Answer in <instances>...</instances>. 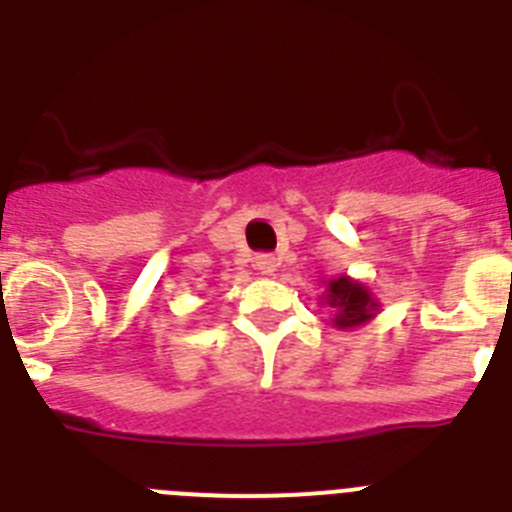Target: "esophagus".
Instances as JSON below:
<instances>
[{"mask_svg":"<svg viewBox=\"0 0 512 512\" xmlns=\"http://www.w3.org/2000/svg\"><path fill=\"white\" fill-rule=\"evenodd\" d=\"M277 266H279V259L274 256V253H259V256H256V269H259L261 274H271Z\"/></svg>","mask_w":512,"mask_h":512,"instance_id":"obj_1","label":"esophagus"}]
</instances>
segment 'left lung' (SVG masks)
Listing matches in <instances>:
<instances>
[{"mask_svg":"<svg viewBox=\"0 0 512 512\" xmlns=\"http://www.w3.org/2000/svg\"><path fill=\"white\" fill-rule=\"evenodd\" d=\"M328 292V305L338 307L336 325H341V328H354V325L366 323L374 315L372 310L377 307V302L369 297V292L361 284L338 277L328 284Z\"/></svg>","mask_w":512,"mask_h":512,"instance_id":"left-lung-1","label":"left lung"}]
</instances>
